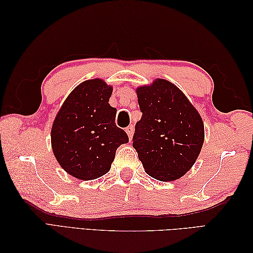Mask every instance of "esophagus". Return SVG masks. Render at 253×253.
I'll list each match as a JSON object with an SVG mask.
<instances>
[{"label":"esophagus","instance_id":"1","mask_svg":"<svg viewBox=\"0 0 253 253\" xmlns=\"http://www.w3.org/2000/svg\"><path fill=\"white\" fill-rule=\"evenodd\" d=\"M126 132H127L128 137H129V139L131 140V138H132V133H133V126H132V125L128 126V127L126 128Z\"/></svg>","mask_w":253,"mask_h":253}]
</instances>
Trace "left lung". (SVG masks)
Returning a JSON list of instances; mask_svg holds the SVG:
<instances>
[{"mask_svg":"<svg viewBox=\"0 0 253 253\" xmlns=\"http://www.w3.org/2000/svg\"><path fill=\"white\" fill-rule=\"evenodd\" d=\"M142 112L132 137L146 173L161 181L180 178L195 164L204 141L202 118L187 96L165 79L137 88Z\"/></svg>","mask_w":253,"mask_h":253,"instance_id":"obj_1","label":"left lung"}]
</instances>
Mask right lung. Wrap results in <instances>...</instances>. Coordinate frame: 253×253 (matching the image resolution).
<instances>
[{
  "mask_svg": "<svg viewBox=\"0 0 253 253\" xmlns=\"http://www.w3.org/2000/svg\"><path fill=\"white\" fill-rule=\"evenodd\" d=\"M112 91L102 79L85 80L67 96L53 122V153L62 169L78 179L106 174L117 148L129 141L115 124L116 109L109 103Z\"/></svg>",
  "mask_w": 253,
  "mask_h": 253,
  "instance_id": "1",
  "label": "right lung"
}]
</instances>
